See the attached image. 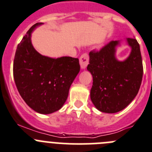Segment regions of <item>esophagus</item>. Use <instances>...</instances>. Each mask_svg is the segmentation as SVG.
<instances>
[{"label":"esophagus","mask_w":152,"mask_h":152,"mask_svg":"<svg viewBox=\"0 0 152 152\" xmlns=\"http://www.w3.org/2000/svg\"><path fill=\"white\" fill-rule=\"evenodd\" d=\"M88 61H89V57L87 53L82 54L80 58H79V64H80V66L82 69H86V66H88Z\"/></svg>","instance_id":"34e87169"}]
</instances>
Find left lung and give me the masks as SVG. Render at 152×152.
<instances>
[{
    "label": "left lung",
    "instance_id": "8db88e82",
    "mask_svg": "<svg viewBox=\"0 0 152 152\" xmlns=\"http://www.w3.org/2000/svg\"><path fill=\"white\" fill-rule=\"evenodd\" d=\"M132 48L124 61L116 59L119 41H111L99 50L89 53L87 69L91 73L93 84L90 97L98 110L117 113L131 103L139 92L143 75L140 47L133 38L126 39Z\"/></svg>",
    "mask_w": 152,
    "mask_h": 152
}]
</instances>
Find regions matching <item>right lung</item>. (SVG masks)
<instances>
[{"mask_svg":"<svg viewBox=\"0 0 152 152\" xmlns=\"http://www.w3.org/2000/svg\"><path fill=\"white\" fill-rule=\"evenodd\" d=\"M42 24L38 23L32 26L17 46L13 78L24 102L35 111L48 114L60 110L65 103L80 65L78 58H50L34 48L31 34Z\"/></svg>","mask_w":152,"mask_h":152,"instance_id":"obj_1","label":"right lung"}]
</instances>
